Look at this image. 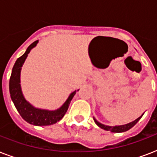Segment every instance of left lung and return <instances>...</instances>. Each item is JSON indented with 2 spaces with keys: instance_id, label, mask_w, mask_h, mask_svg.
I'll list each match as a JSON object with an SVG mask.
<instances>
[{
  "instance_id": "obj_1",
  "label": "left lung",
  "mask_w": 157,
  "mask_h": 157,
  "mask_svg": "<svg viewBox=\"0 0 157 157\" xmlns=\"http://www.w3.org/2000/svg\"><path fill=\"white\" fill-rule=\"evenodd\" d=\"M143 115H142L141 117H139V118H137L135 121L130 122V123H128V124H123V125H116V126H108V125H105V124L99 123V122H98V121L94 118V117H93V118L94 122L96 123V124H97L98 126L100 127L101 129H105V130H108V131L113 132V133H121V132L127 131V130H129V129H131L132 127L134 126V124H136L137 122L141 119V117H143Z\"/></svg>"
}]
</instances>
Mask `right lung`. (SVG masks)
<instances>
[{"instance_id": "1", "label": "right lung", "mask_w": 157, "mask_h": 157, "mask_svg": "<svg viewBox=\"0 0 157 157\" xmlns=\"http://www.w3.org/2000/svg\"><path fill=\"white\" fill-rule=\"evenodd\" d=\"M37 43L38 40H36L33 44H31L26 50V52L16 60L10 79V94L16 109L23 120H25L29 124L38 126H44L55 124L64 117V115L66 114L67 111L68 109L71 99L76 94V90L72 92L69 95L68 98L60 108L54 111L36 108L24 98L20 86L21 68L28 57V54L33 48L35 47Z\"/></svg>"}]
</instances>
